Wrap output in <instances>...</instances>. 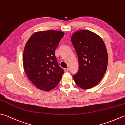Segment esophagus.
<instances>
[{
	"instance_id": "obj_1",
	"label": "esophagus",
	"mask_w": 125,
	"mask_h": 125,
	"mask_svg": "<svg viewBox=\"0 0 125 125\" xmlns=\"http://www.w3.org/2000/svg\"><path fill=\"white\" fill-rule=\"evenodd\" d=\"M64 72H68V70H69V68H64Z\"/></svg>"
}]
</instances>
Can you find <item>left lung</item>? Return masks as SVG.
<instances>
[{"instance_id":"1","label":"left lung","mask_w":125,"mask_h":125,"mask_svg":"<svg viewBox=\"0 0 125 125\" xmlns=\"http://www.w3.org/2000/svg\"><path fill=\"white\" fill-rule=\"evenodd\" d=\"M79 60V69L73 77L78 86L87 89L99 83L106 72L108 54L106 45L99 36L82 30L71 38Z\"/></svg>"}]
</instances>
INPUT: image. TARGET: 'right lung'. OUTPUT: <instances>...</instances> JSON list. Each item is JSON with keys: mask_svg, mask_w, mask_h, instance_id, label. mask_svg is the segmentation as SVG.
<instances>
[{"mask_svg": "<svg viewBox=\"0 0 125 125\" xmlns=\"http://www.w3.org/2000/svg\"><path fill=\"white\" fill-rule=\"evenodd\" d=\"M64 33L48 30L34 33L24 50V69L32 83L38 89L49 91L62 79L64 70L58 64L55 50Z\"/></svg>", "mask_w": 125, "mask_h": 125, "instance_id": "right-lung-1", "label": "right lung"}]
</instances>
